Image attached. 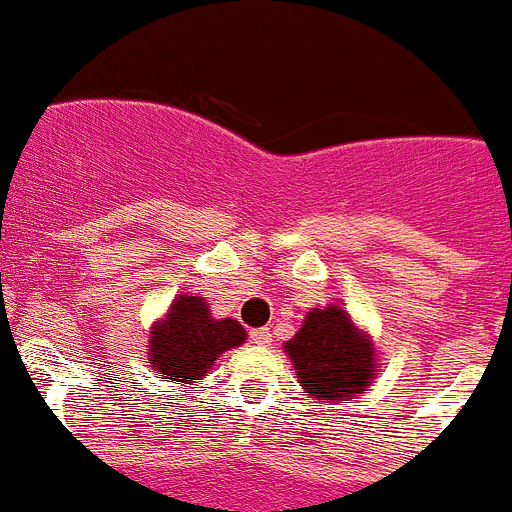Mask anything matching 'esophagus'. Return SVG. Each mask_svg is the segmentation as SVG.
I'll return each mask as SVG.
<instances>
[{"instance_id":"1","label":"esophagus","mask_w":512,"mask_h":512,"mask_svg":"<svg viewBox=\"0 0 512 512\" xmlns=\"http://www.w3.org/2000/svg\"><path fill=\"white\" fill-rule=\"evenodd\" d=\"M250 339L255 344H270V329H252Z\"/></svg>"}]
</instances>
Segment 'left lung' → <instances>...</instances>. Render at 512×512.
I'll return each mask as SVG.
<instances>
[{"label": "left lung", "instance_id": "8db88e82", "mask_svg": "<svg viewBox=\"0 0 512 512\" xmlns=\"http://www.w3.org/2000/svg\"><path fill=\"white\" fill-rule=\"evenodd\" d=\"M301 388L319 403H342L377 377V349L339 303L311 308L301 329L283 344Z\"/></svg>", "mask_w": 512, "mask_h": 512}]
</instances>
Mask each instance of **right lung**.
<instances>
[{"instance_id":"1","label":"right lung","mask_w":512,"mask_h":512,"mask_svg":"<svg viewBox=\"0 0 512 512\" xmlns=\"http://www.w3.org/2000/svg\"><path fill=\"white\" fill-rule=\"evenodd\" d=\"M245 339L247 331L239 321L214 319L204 298L178 293L150 329L147 359L165 382L191 385L204 380L219 354L245 344Z\"/></svg>"}]
</instances>
